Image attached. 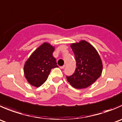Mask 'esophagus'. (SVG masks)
I'll return each mask as SVG.
<instances>
[{"label":"esophagus","instance_id":"1","mask_svg":"<svg viewBox=\"0 0 122 122\" xmlns=\"http://www.w3.org/2000/svg\"><path fill=\"white\" fill-rule=\"evenodd\" d=\"M65 67H66V66H65V65H64V66H61V67H60V68H61V69H64Z\"/></svg>","mask_w":122,"mask_h":122}]
</instances>
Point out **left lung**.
Instances as JSON below:
<instances>
[{"label":"left lung","mask_w":122,"mask_h":122,"mask_svg":"<svg viewBox=\"0 0 122 122\" xmlns=\"http://www.w3.org/2000/svg\"><path fill=\"white\" fill-rule=\"evenodd\" d=\"M76 61V68L67 81L76 89L86 88L94 83L101 76L102 64L96 49L85 41L71 45Z\"/></svg>","instance_id":"left-lung-1"}]
</instances>
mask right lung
Segmentation results:
<instances>
[{
  "mask_svg": "<svg viewBox=\"0 0 122 122\" xmlns=\"http://www.w3.org/2000/svg\"><path fill=\"white\" fill-rule=\"evenodd\" d=\"M55 48L48 43L40 46L26 61L24 71L30 85L39 87L45 82L51 70L58 67L56 59L53 56Z\"/></svg>",
  "mask_w": 122,
  "mask_h": 122,
  "instance_id": "1",
  "label": "right lung"
}]
</instances>
